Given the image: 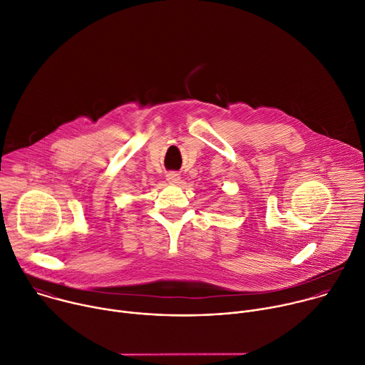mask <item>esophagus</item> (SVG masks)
<instances>
[{
    "instance_id": "obj_1",
    "label": "esophagus",
    "mask_w": 365,
    "mask_h": 365,
    "mask_svg": "<svg viewBox=\"0 0 365 365\" xmlns=\"http://www.w3.org/2000/svg\"><path fill=\"white\" fill-rule=\"evenodd\" d=\"M166 179H168L169 183H179L180 176H179V173H176V172H170V173L166 175Z\"/></svg>"
}]
</instances>
